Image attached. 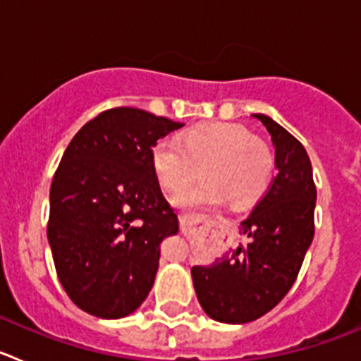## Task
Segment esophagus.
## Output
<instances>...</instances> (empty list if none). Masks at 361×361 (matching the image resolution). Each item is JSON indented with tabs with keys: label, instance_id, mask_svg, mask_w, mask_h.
<instances>
[{
	"label": "esophagus",
	"instance_id": "34e87169",
	"mask_svg": "<svg viewBox=\"0 0 361 361\" xmlns=\"http://www.w3.org/2000/svg\"><path fill=\"white\" fill-rule=\"evenodd\" d=\"M188 224H190L188 216H180V226H183V228H188Z\"/></svg>",
	"mask_w": 361,
	"mask_h": 361
}]
</instances>
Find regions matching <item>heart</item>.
<instances>
[{"label": "heart", "instance_id": "obj_1", "mask_svg": "<svg viewBox=\"0 0 361 361\" xmlns=\"http://www.w3.org/2000/svg\"><path fill=\"white\" fill-rule=\"evenodd\" d=\"M152 168L171 195L186 191L200 170L202 183L177 199L183 208H215L228 200L231 208L244 209L266 193L273 157L240 124L212 123L186 130L178 145L159 141L152 149Z\"/></svg>", "mask_w": 361, "mask_h": 361}]
</instances>
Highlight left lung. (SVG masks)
Instances as JSON below:
<instances>
[{"label": "left lung", "instance_id": "1", "mask_svg": "<svg viewBox=\"0 0 361 361\" xmlns=\"http://www.w3.org/2000/svg\"><path fill=\"white\" fill-rule=\"evenodd\" d=\"M253 117L275 146L276 177L242 220L245 244L209 266L191 267L204 312L224 324H247L275 307L293 288L314 237L317 186L307 152L271 117Z\"/></svg>", "mask_w": 361, "mask_h": 361}]
</instances>
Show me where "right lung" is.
I'll return each mask as SVG.
<instances>
[{
  "label": "right lung",
  "mask_w": 361,
  "mask_h": 361,
  "mask_svg": "<svg viewBox=\"0 0 361 361\" xmlns=\"http://www.w3.org/2000/svg\"><path fill=\"white\" fill-rule=\"evenodd\" d=\"M183 126L139 108H111L88 121L63 153L47 235L63 289L88 314L128 317L152 291L161 242L178 231L152 149Z\"/></svg>",
  "instance_id": "add662e5"
}]
</instances>
